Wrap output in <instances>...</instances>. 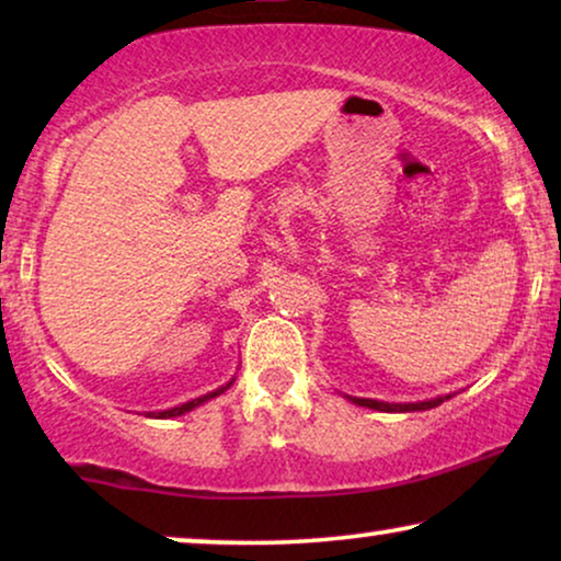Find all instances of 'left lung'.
<instances>
[{
  "mask_svg": "<svg viewBox=\"0 0 561 561\" xmlns=\"http://www.w3.org/2000/svg\"><path fill=\"white\" fill-rule=\"evenodd\" d=\"M352 403L357 405H365V409H373V411H398V413H405V411H428V409H436V405H442L444 401H449V393L447 396H436V398H428V401H416V403H386V401H375V398H357V396H347Z\"/></svg>",
  "mask_w": 561,
  "mask_h": 561,
  "instance_id": "1",
  "label": "left lung"
}]
</instances>
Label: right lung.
<instances>
[{
	"label": "right lung",
	"mask_w": 561,
	"mask_h": 561,
	"mask_svg": "<svg viewBox=\"0 0 561 561\" xmlns=\"http://www.w3.org/2000/svg\"><path fill=\"white\" fill-rule=\"evenodd\" d=\"M232 382H234V378L229 380L227 386H221V388H217V390H211V393L198 396V398H194V401H186V403H181V405H173V409H168V411H150L148 416H156V419H173V416H183V413L194 411V409H198V405H202V403L211 401V398H217V396L225 393V390H227L229 386H232Z\"/></svg>",
	"instance_id": "add662e5"
}]
</instances>
